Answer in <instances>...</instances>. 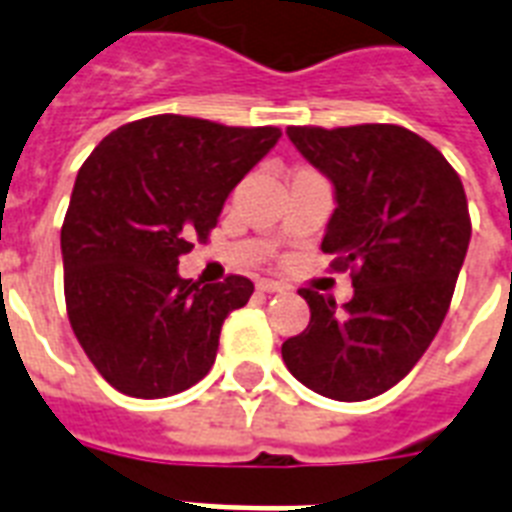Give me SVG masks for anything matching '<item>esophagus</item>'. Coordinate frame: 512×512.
I'll return each instance as SVG.
<instances>
[{"label":"esophagus","mask_w":512,"mask_h":512,"mask_svg":"<svg viewBox=\"0 0 512 512\" xmlns=\"http://www.w3.org/2000/svg\"><path fill=\"white\" fill-rule=\"evenodd\" d=\"M257 289H260V292H268V295H276V292H284V284L273 279H260L257 281Z\"/></svg>","instance_id":"1"}]
</instances>
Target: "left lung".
Wrapping results in <instances>:
<instances>
[{"instance_id": "1", "label": "left lung", "mask_w": 512, "mask_h": 512, "mask_svg": "<svg viewBox=\"0 0 512 512\" xmlns=\"http://www.w3.org/2000/svg\"><path fill=\"white\" fill-rule=\"evenodd\" d=\"M287 135L332 183L321 249L353 268V297L337 308L300 289L311 324L281 358L313 393L366 401L412 372L449 311L470 244L465 188L438 148L396 124Z\"/></svg>"}]
</instances>
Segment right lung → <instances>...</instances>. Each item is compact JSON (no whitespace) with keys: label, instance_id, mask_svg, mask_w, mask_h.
<instances>
[{"label":"right lung","instance_id":"1","mask_svg":"<svg viewBox=\"0 0 512 512\" xmlns=\"http://www.w3.org/2000/svg\"><path fill=\"white\" fill-rule=\"evenodd\" d=\"M279 138L162 114L119 127L82 164L60 231L68 321L119 393L175 396L212 369L223 321L255 284L180 279L177 263Z\"/></svg>","mask_w":512,"mask_h":512}]
</instances>
